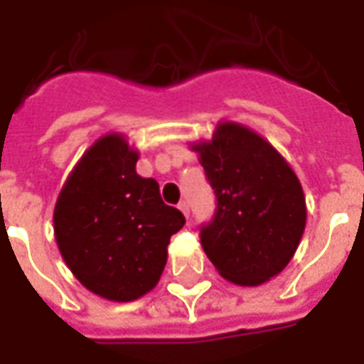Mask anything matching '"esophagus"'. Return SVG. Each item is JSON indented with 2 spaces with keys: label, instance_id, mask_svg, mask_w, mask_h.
Returning a JSON list of instances; mask_svg holds the SVG:
<instances>
[{
  "label": "esophagus",
  "instance_id": "34e87169",
  "mask_svg": "<svg viewBox=\"0 0 364 364\" xmlns=\"http://www.w3.org/2000/svg\"><path fill=\"white\" fill-rule=\"evenodd\" d=\"M177 206H179V210H181L185 216H189V203H187V200H181Z\"/></svg>",
  "mask_w": 364,
  "mask_h": 364
}]
</instances>
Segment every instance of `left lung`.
<instances>
[{
  "label": "left lung",
  "mask_w": 364,
  "mask_h": 364,
  "mask_svg": "<svg viewBox=\"0 0 364 364\" xmlns=\"http://www.w3.org/2000/svg\"><path fill=\"white\" fill-rule=\"evenodd\" d=\"M206 179L216 195L200 244L216 271L242 287L279 274L296 252L306 226V198L296 173L273 146L237 122H220L198 142Z\"/></svg>",
  "instance_id": "obj_1"
}]
</instances>
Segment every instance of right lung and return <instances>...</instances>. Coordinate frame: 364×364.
<instances>
[{
    "instance_id": "add662e5",
    "label": "right lung",
    "mask_w": 364,
    "mask_h": 364,
    "mask_svg": "<svg viewBox=\"0 0 364 364\" xmlns=\"http://www.w3.org/2000/svg\"><path fill=\"white\" fill-rule=\"evenodd\" d=\"M138 151L122 134L99 138L60 191L54 236L70 271L91 292L130 302L158 284L169 237L185 224L159 197L156 179L136 173Z\"/></svg>"
}]
</instances>
